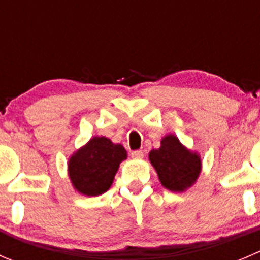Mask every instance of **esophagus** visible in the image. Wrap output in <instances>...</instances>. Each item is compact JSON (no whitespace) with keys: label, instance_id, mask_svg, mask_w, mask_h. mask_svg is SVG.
Here are the masks:
<instances>
[{"label":"esophagus","instance_id":"34e87169","mask_svg":"<svg viewBox=\"0 0 260 260\" xmlns=\"http://www.w3.org/2000/svg\"><path fill=\"white\" fill-rule=\"evenodd\" d=\"M131 156H132L133 158H142L143 157V152L141 150H135L131 152Z\"/></svg>","mask_w":260,"mask_h":260}]
</instances>
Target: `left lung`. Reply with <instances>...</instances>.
I'll return each instance as SVG.
<instances>
[{
  "label": "left lung",
  "instance_id": "8db88e82",
  "mask_svg": "<svg viewBox=\"0 0 260 260\" xmlns=\"http://www.w3.org/2000/svg\"><path fill=\"white\" fill-rule=\"evenodd\" d=\"M148 157L161 184L169 190H185L201 173L200 156L186 150L173 135L164 137L160 148L151 151Z\"/></svg>",
  "mask_w": 260,
  "mask_h": 260
}]
</instances>
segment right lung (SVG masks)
Segmentation results:
<instances>
[{"label":"right lung","mask_w":260,"mask_h":260,"mask_svg":"<svg viewBox=\"0 0 260 260\" xmlns=\"http://www.w3.org/2000/svg\"><path fill=\"white\" fill-rule=\"evenodd\" d=\"M125 158L127 151L122 145L94 137L70 158V179L84 196H99L110 188L119 164Z\"/></svg>","instance_id":"1"}]
</instances>
